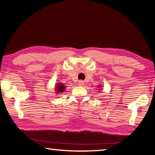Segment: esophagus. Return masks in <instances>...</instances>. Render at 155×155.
Segmentation results:
<instances>
[{
    "instance_id": "esophagus-1",
    "label": "esophagus",
    "mask_w": 155,
    "mask_h": 155,
    "mask_svg": "<svg viewBox=\"0 0 155 155\" xmlns=\"http://www.w3.org/2000/svg\"><path fill=\"white\" fill-rule=\"evenodd\" d=\"M78 85H79L80 86H83L84 85V82L82 81H78Z\"/></svg>"
}]
</instances>
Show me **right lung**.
Returning <instances> with one entry per match:
<instances>
[{
    "mask_svg": "<svg viewBox=\"0 0 155 155\" xmlns=\"http://www.w3.org/2000/svg\"><path fill=\"white\" fill-rule=\"evenodd\" d=\"M56 90H57V93H61L65 90V87L64 85H62L61 83H59L56 87Z\"/></svg>",
    "mask_w": 155,
    "mask_h": 155,
    "instance_id": "obj_1",
    "label": "right lung"
}]
</instances>
